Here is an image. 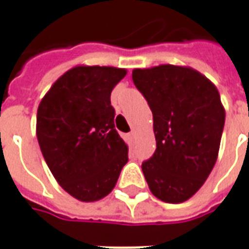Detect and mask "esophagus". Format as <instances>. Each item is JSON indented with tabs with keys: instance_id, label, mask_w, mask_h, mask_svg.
Listing matches in <instances>:
<instances>
[{
	"instance_id": "esophagus-1",
	"label": "esophagus",
	"mask_w": 249,
	"mask_h": 249,
	"mask_svg": "<svg viewBox=\"0 0 249 249\" xmlns=\"http://www.w3.org/2000/svg\"><path fill=\"white\" fill-rule=\"evenodd\" d=\"M135 136H136V132H135V130H130V133H129L130 139H135Z\"/></svg>"
}]
</instances>
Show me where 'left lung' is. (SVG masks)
Instances as JSON below:
<instances>
[{"label":"left lung","mask_w":249,"mask_h":249,"mask_svg":"<svg viewBox=\"0 0 249 249\" xmlns=\"http://www.w3.org/2000/svg\"><path fill=\"white\" fill-rule=\"evenodd\" d=\"M132 79L152 110L156 149L142 170L163 202L187 201L205 183L218 156L225 109L209 79L186 66L135 69Z\"/></svg>","instance_id":"8db88e82"}]
</instances>
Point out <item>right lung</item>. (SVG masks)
<instances>
[{"label": "right lung", "instance_id": "1", "mask_svg": "<svg viewBox=\"0 0 249 249\" xmlns=\"http://www.w3.org/2000/svg\"><path fill=\"white\" fill-rule=\"evenodd\" d=\"M125 69L76 66L40 101L36 136L58 183L82 202L107 197L128 161V145L114 128L113 88Z\"/></svg>", "mask_w": 249, "mask_h": 249}]
</instances>
